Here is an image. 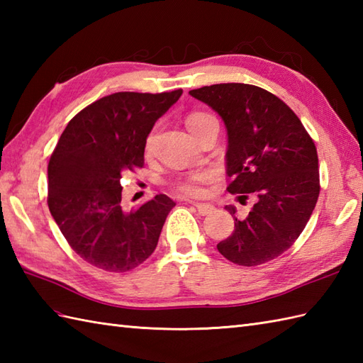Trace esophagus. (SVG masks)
Segmentation results:
<instances>
[{"mask_svg": "<svg viewBox=\"0 0 363 363\" xmlns=\"http://www.w3.org/2000/svg\"><path fill=\"white\" fill-rule=\"evenodd\" d=\"M195 207L199 215H209L215 211V207L212 204H207V203H191Z\"/></svg>", "mask_w": 363, "mask_h": 363, "instance_id": "obj_1", "label": "esophagus"}]
</instances>
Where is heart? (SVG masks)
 I'll return each instance as SVG.
<instances>
[{
	"label": "heart",
	"instance_id": "heart-1",
	"mask_svg": "<svg viewBox=\"0 0 363 363\" xmlns=\"http://www.w3.org/2000/svg\"><path fill=\"white\" fill-rule=\"evenodd\" d=\"M207 117H211V115L203 113V112H196V113H191L189 115L187 118V126H194L195 123L201 121ZM154 137H156V130H152V133L146 138V148H151L152 143H154ZM212 179V172L211 169H201V172H196L194 174H190L187 179H184L182 182H179V190L184 191V194L187 195H201L204 191V186L206 184H209Z\"/></svg>",
	"mask_w": 363,
	"mask_h": 363
}]
</instances>
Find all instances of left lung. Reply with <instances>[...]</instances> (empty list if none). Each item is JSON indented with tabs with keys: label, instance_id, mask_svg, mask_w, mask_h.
Here are the masks:
<instances>
[{
	"label": "left lung",
	"instance_id": "1",
	"mask_svg": "<svg viewBox=\"0 0 363 363\" xmlns=\"http://www.w3.org/2000/svg\"><path fill=\"white\" fill-rule=\"evenodd\" d=\"M189 94L217 112L226 126L229 194L256 196L248 217L217 245L237 265L256 267L281 256L303 233L320 195L315 143L290 107L250 84H213Z\"/></svg>",
	"mask_w": 363,
	"mask_h": 363
}]
</instances>
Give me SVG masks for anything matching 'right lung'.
I'll return each mask as SVG.
<instances>
[{"label": "right lung", "mask_w": 363, "mask_h": 363, "mask_svg": "<svg viewBox=\"0 0 363 363\" xmlns=\"http://www.w3.org/2000/svg\"><path fill=\"white\" fill-rule=\"evenodd\" d=\"M182 90L118 91L68 123L48 164V207L76 254L106 272L125 273L154 252L176 203L156 195L137 211L121 207V174L143 167L146 138Z\"/></svg>", "instance_id": "right-lung-1"}]
</instances>
